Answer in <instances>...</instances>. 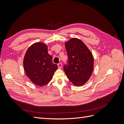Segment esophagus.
I'll return each mask as SVG.
<instances>
[{
    "mask_svg": "<svg viewBox=\"0 0 124 124\" xmlns=\"http://www.w3.org/2000/svg\"><path fill=\"white\" fill-rule=\"evenodd\" d=\"M58 68H59V69L62 68V63H58Z\"/></svg>",
    "mask_w": 124,
    "mask_h": 124,
    "instance_id": "34e87169",
    "label": "esophagus"
}]
</instances>
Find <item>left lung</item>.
I'll list each match as a JSON object with an SVG mask.
<instances>
[{"label":"left lung","instance_id":"1","mask_svg":"<svg viewBox=\"0 0 124 124\" xmlns=\"http://www.w3.org/2000/svg\"><path fill=\"white\" fill-rule=\"evenodd\" d=\"M68 56V65L63 67L69 80L73 85H84L91 78L94 59L92 52L80 39L73 38L65 42Z\"/></svg>","mask_w":124,"mask_h":124}]
</instances>
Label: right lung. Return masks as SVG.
Segmentation results:
<instances>
[{
  "mask_svg": "<svg viewBox=\"0 0 124 124\" xmlns=\"http://www.w3.org/2000/svg\"><path fill=\"white\" fill-rule=\"evenodd\" d=\"M48 46L41 42H36L26 51L23 66L26 76L35 85L43 86L53 78L57 65L53 63L52 56L48 53Z\"/></svg>",
  "mask_w": 124,
  "mask_h": 124,
  "instance_id": "1",
  "label": "right lung"
}]
</instances>
